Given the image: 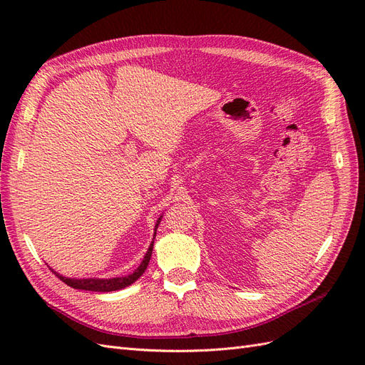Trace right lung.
Instances as JSON below:
<instances>
[{"instance_id":"obj_1","label":"right lung","mask_w":365,"mask_h":365,"mask_svg":"<svg viewBox=\"0 0 365 365\" xmlns=\"http://www.w3.org/2000/svg\"><path fill=\"white\" fill-rule=\"evenodd\" d=\"M161 222V216L160 219L157 220L155 224V235H153V239H155L157 236V228ZM152 250H153V240L152 244L149 245L148 248V252L145 259H143V262L140 263V267L132 272L129 275H125V277H114V279H70V277H63V275L58 274L56 271H53L54 274L58 275V277L65 283L71 286V288L74 289H83V291H93V292H111V291H118V289H123L126 288V286L134 283L137 279H140L143 272L146 271L148 264H149V260H150V256H152Z\"/></svg>"}]
</instances>
